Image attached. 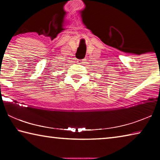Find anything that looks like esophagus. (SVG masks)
<instances>
[{
	"label": "esophagus",
	"instance_id": "esophagus-1",
	"mask_svg": "<svg viewBox=\"0 0 160 160\" xmlns=\"http://www.w3.org/2000/svg\"><path fill=\"white\" fill-rule=\"evenodd\" d=\"M85 61V59H82V60L78 61V63H83Z\"/></svg>",
	"mask_w": 160,
	"mask_h": 160
}]
</instances>
